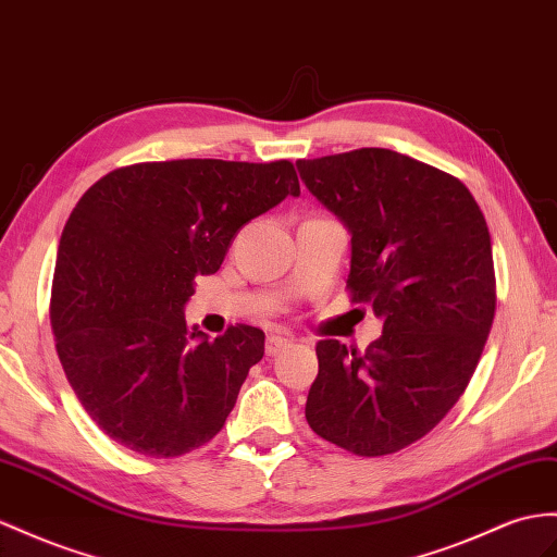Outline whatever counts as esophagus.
<instances>
[{
  "label": "esophagus",
  "mask_w": 557,
  "mask_h": 557,
  "mask_svg": "<svg viewBox=\"0 0 557 557\" xmlns=\"http://www.w3.org/2000/svg\"><path fill=\"white\" fill-rule=\"evenodd\" d=\"M289 344H292L289 336L268 334V338H265V352H268V355H275V352H280L282 348H287Z\"/></svg>",
  "instance_id": "obj_1"
}]
</instances>
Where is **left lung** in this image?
Wrapping results in <instances>:
<instances>
[{
  "label": "left lung",
  "mask_w": 557,
  "mask_h": 557,
  "mask_svg": "<svg viewBox=\"0 0 557 557\" xmlns=\"http://www.w3.org/2000/svg\"><path fill=\"white\" fill-rule=\"evenodd\" d=\"M296 166L352 235L350 301L383 318L364 350L336 338L315 346L306 419L350 454H395L447 417L480 362L496 310L487 221L459 178L395 150Z\"/></svg>",
  "instance_id": "left-lung-1"
}]
</instances>
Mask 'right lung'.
Masks as SVG:
<instances>
[{"instance_id":"1","label":"right lung","mask_w":557,"mask_h":557,"mask_svg":"<svg viewBox=\"0 0 557 557\" xmlns=\"http://www.w3.org/2000/svg\"><path fill=\"white\" fill-rule=\"evenodd\" d=\"M298 193L289 160H171L120 166L82 195L49 315L70 386L108 437L174 459L221 431L265 336L235 324L209 341L183 306L242 225Z\"/></svg>"}]
</instances>
